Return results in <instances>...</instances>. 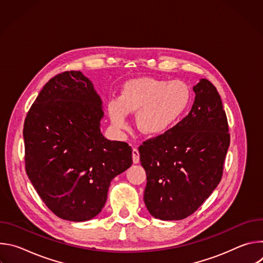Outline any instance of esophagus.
<instances>
[{"instance_id": "34e87169", "label": "esophagus", "mask_w": 263, "mask_h": 263, "mask_svg": "<svg viewBox=\"0 0 263 263\" xmlns=\"http://www.w3.org/2000/svg\"><path fill=\"white\" fill-rule=\"evenodd\" d=\"M132 158H133V163H138L139 162V152L136 147H133L132 149Z\"/></svg>"}]
</instances>
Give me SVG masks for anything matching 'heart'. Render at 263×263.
Here are the masks:
<instances>
[{
	"instance_id": "heart-1",
	"label": "heart",
	"mask_w": 263,
	"mask_h": 263,
	"mask_svg": "<svg viewBox=\"0 0 263 263\" xmlns=\"http://www.w3.org/2000/svg\"><path fill=\"white\" fill-rule=\"evenodd\" d=\"M192 101L191 90L179 80L138 78L128 81L119 97L108 104V115L117 128L128 126L127 114H135L138 129L151 136L170 131L184 116Z\"/></svg>"
}]
</instances>
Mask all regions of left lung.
I'll list each match as a JSON object with an SVG mask.
<instances>
[{"mask_svg": "<svg viewBox=\"0 0 263 263\" xmlns=\"http://www.w3.org/2000/svg\"><path fill=\"white\" fill-rule=\"evenodd\" d=\"M192 110L166 133L138 147L146 173L144 204L154 217L179 220L193 214L221 180L230 144L226 112L215 86H194Z\"/></svg>", "mask_w": 263, "mask_h": 263, "instance_id": "8db88e82", "label": "left lung"}]
</instances>
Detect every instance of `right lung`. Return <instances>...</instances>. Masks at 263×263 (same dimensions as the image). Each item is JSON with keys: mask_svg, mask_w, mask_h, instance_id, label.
<instances>
[{"mask_svg": "<svg viewBox=\"0 0 263 263\" xmlns=\"http://www.w3.org/2000/svg\"><path fill=\"white\" fill-rule=\"evenodd\" d=\"M101 105L91 82L70 70L50 79L27 114L26 173L60 218L84 221L98 215L112 179L132 165V147L100 132Z\"/></svg>", "mask_w": 263, "mask_h": 263, "instance_id": "right-lung-1", "label": "right lung"}]
</instances>
